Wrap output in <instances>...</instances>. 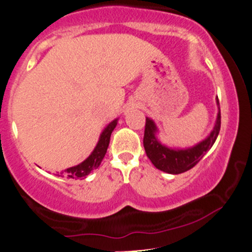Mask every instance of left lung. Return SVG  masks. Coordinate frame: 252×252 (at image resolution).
<instances>
[{"label": "left lung", "mask_w": 252, "mask_h": 252, "mask_svg": "<svg viewBox=\"0 0 252 252\" xmlns=\"http://www.w3.org/2000/svg\"><path fill=\"white\" fill-rule=\"evenodd\" d=\"M218 106V113L212 131L204 140L186 149H176L168 147L159 141L157 133L158 127L151 118H146L144 134V147L145 152L152 164L158 170L170 174H179L186 172L192 168L200 159L206 155V152L214 146L216 139L220 131V108L218 97L216 99Z\"/></svg>", "instance_id": "obj_1"}]
</instances>
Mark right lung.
<instances>
[{
	"mask_svg": "<svg viewBox=\"0 0 252 252\" xmlns=\"http://www.w3.org/2000/svg\"><path fill=\"white\" fill-rule=\"evenodd\" d=\"M117 124L118 119H114L105 127V129H103L101 134H100L96 146L94 147L93 152L88 156L87 159H85L84 161L80 162L76 166L68 167L66 170L61 171V172H58V176L73 179H84L86 178V176H88V174L92 172V171L99 167L103 157H105L106 152H107L109 139H111V134L115 128V126H117Z\"/></svg>",
	"mask_w": 252,
	"mask_h": 252,
	"instance_id": "add662e5",
	"label": "right lung"
}]
</instances>
